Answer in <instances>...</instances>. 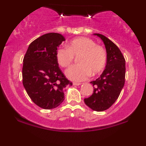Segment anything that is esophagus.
<instances>
[{"label": "esophagus", "instance_id": "obj_1", "mask_svg": "<svg viewBox=\"0 0 146 146\" xmlns=\"http://www.w3.org/2000/svg\"><path fill=\"white\" fill-rule=\"evenodd\" d=\"M74 86H80L81 85V83H78V82H74L73 83Z\"/></svg>", "mask_w": 146, "mask_h": 146}]
</instances>
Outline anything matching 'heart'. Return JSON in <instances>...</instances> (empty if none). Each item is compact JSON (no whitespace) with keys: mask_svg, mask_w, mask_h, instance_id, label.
<instances>
[{"mask_svg":"<svg viewBox=\"0 0 146 146\" xmlns=\"http://www.w3.org/2000/svg\"><path fill=\"white\" fill-rule=\"evenodd\" d=\"M78 64L72 66L66 71L67 77L72 80H85L92 74L99 73L106 65L107 54L101 46L96 44L93 40L86 37H78L68 44L67 48H59L56 56L62 67L66 68L71 64L78 56Z\"/></svg>","mask_w":146,"mask_h":146,"instance_id":"obj_1","label":"heart"}]
</instances>
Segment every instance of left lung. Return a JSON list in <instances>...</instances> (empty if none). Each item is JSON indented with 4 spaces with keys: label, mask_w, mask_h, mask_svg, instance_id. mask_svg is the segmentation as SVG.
Returning a JSON list of instances; mask_svg holds the SVG:
<instances>
[{
    "label": "left lung",
    "mask_w": 146,
    "mask_h": 146,
    "mask_svg": "<svg viewBox=\"0 0 146 146\" xmlns=\"http://www.w3.org/2000/svg\"><path fill=\"white\" fill-rule=\"evenodd\" d=\"M100 38L107 53L106 68L98 78L90 82L93 94L84 99L86 106L92 110L104 111L118 98L125 83V60L119 48L113 42L100 34H94Z\"/></svg>",
    "instance_id": "obj_1"
}]
</instances>
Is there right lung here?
<instances>
[{
    "mask_svg": "<svg viewBox=\"0 0 146 146\" xmlns=\"http://www.w3.org/2000/svg\"><path fill=\"white\" fill-rule=\"evenodd\" d=\"M65 38L45 34L30 44L23 59V84L35 104L45 110L58 106L64 100V88L72 85L58 66L56 54Z\"/></svg>",
    "mask_w": 146,
    "mask_h": 146,
    "instance_id": "right-lung-1",
    "label": "right lung"
}]
</instances>
